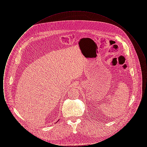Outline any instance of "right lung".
I'll use <instances>...</instances> for the list:
<instances>
[{"label": "right lung", "mask_w": 147, "mask_h": 147, "mask_svg": "<svg viewBox=\"0 0 147 147\" xmlns=\"http://www.w3.org/2000/svg\"><path fill=\"white\" fill-rule=\"evenodd\" d=\"M59 119H58V121H57V122H58V121H59Z\"/></svg>", "instance_id": "add662e5"}]
</instances>
